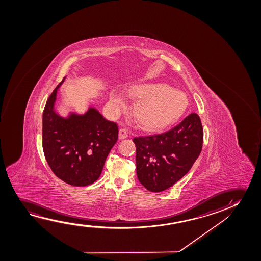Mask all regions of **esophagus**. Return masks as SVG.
Segmentation results:
<instances>
[{"label": "esophagus", "instance_id": "obj_1", "mask_svg": "<svg viewBox=\"0 0 261 261\" xmlns=\"http://www.w3.org/2000/svg\"><path fill=\"white\" fill-rule=\"evenodd\" d=\"M127 136H128V131H127V129H119V132H118V138H119V139H125Z\"/></svg>", "mask_w": 261, "mask_h": 261}]
</instances>
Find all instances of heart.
I'll list each match as a JSON object with an SVG mask.
<instances>
[{
    "label": "heart",
    "mask_w": 261,
    "mask_h": 261,
    "mask_svg": "<svg viewBox=\"0 0 261 261\" xmlns=\"http://www.w3.org/2000/svg\"><path fill=\"white\" fill-rule=\"evenodd\" d=\"M127 93L134 99H139L134 105L133 114L136 121L148 130H159L170 125L182 116L188 105L185 93L166 84H136L129 87ZM111 103L114 110L121 109L125 105L124 96L111 92Z\"/></svg>",
    "instance_id": "1"
}]
</instances>
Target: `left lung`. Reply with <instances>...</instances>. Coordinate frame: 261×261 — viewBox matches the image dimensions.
<instances>
[{
	"label": "left lung",
	"mask_w": 261,
	"mask_h": 261,
	"mask_svg": "<svg viewBox=\"0 0 261 261\" xmlns=\"http://www.w3.org/2000/svg\"><path fill=\"white\" fill-rule=\"evenodd\" d=\"M136 174L150 192H162L186 175L203 143V128L196 113L188 115L167 132L134 138Z\"/></svg>",
	"instance_id": "8db88e82"
}]
</instances>
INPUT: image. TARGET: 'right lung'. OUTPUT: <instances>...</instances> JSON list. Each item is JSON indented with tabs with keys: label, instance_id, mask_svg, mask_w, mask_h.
Wrapping results in <instances>:
<instances>
[{
	"label": "right lung",
	"instance_id": "1",
	"mask_svg": "<svg viewBox=\"0 0 261 261\" xmlns=\"http://www.w3.org/2000/svg\"><path fill=\"white\" fill-rule=\"evenodd\" d=\"M47 100L43 113V149L54 175L70 186H86L100 177L111 148L118 141V127L94 108L86 114L62 118L54 110L57 91Z\"/></svg>",
	"mask_w": 261,
	"mask_h": 261
}]
</instances>
